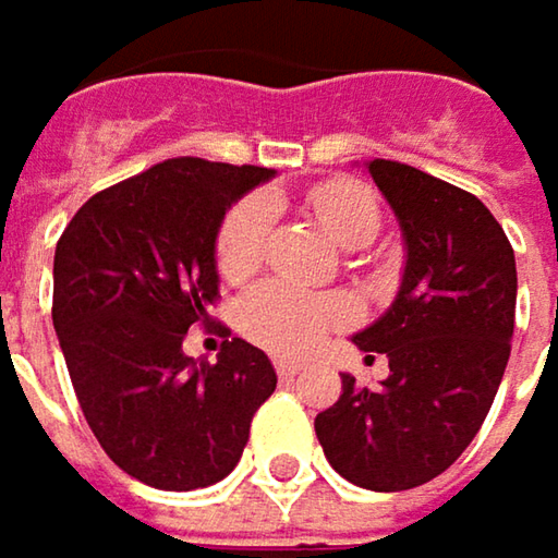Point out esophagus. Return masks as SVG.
<instances>
[{
  "mask_svg": "<svg viewBox=\"0 0 558 558\" xmlns=\"http://www.w3.org/2000/svg\"><path fill=\"white\" fill-rule=\"evenodd\" d=\"M272 365H276V375H279V378H295L301 372L299 362H286V359H276Z\"/></svg>",
  "mask_w": 558,
  "mask_h": 558,
  "instance_id": "1",
  "label": "esophagus"
}]
</instances>
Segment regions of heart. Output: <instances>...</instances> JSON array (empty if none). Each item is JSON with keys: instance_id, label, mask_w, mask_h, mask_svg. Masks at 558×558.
<instances>
[{"instance_id": "obj_1", "label": "heart", "mask_w": 558, "mask_h": 558, "mask_svg": "<svg viewBox=\"0 0 558 558\" xmlns=\"http://www.w3.org/2000/svg\"><path fill=\"white\" fill-rule=\"evenodd\" d=\"M307 206L317 221L345 247L368 244L380 228V206L375 193L352 180H324L307 190ZM272 231V203L266 196H247L221 221L216 241V263L228 282L251 279L263 263L266 241ZM349 317V304L304 292L292 282H269L251 292L241 304V330L247 337L279 352L301 355L320 337Z\"/></svg>"}]
</instances>
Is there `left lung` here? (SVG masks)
Here are the masks:
<instances>
[{"mask_svg":"<svg viewBox=\"0 0 558 558\" xmlns=\"http://www.w3.org/2000/svg\"><path fill=\"white\" fill-rule=\"evenodd\" d=\"M400 221L407 266L393 304L352 342L390 375L339 400L314 432L330 466L372 493H403L445 473L496 400L514 333L518 269L496 216L466 190L400 161H368Z\"/></svg>","mask_w":558,"mask_h":558,"instance_id":"left-lung-1","label":"left lung"}]
</instances>
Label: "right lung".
I'll return each mask as SVG.
<instances>
[{
    "label": "right lung",
    "instance_id": "1",
    "mask_svg": "<svg viewBox=\"0 0 558 558\" xmlns=\"http://www.w3.org/2000/svg\"><path fill=\"white\" fill-rule=\"evenodd\" d=\"M276 171L168 158L95 193L53 257V327L78 407L123 473L165 493L225 480L276 390L266 352L225 339L216 365L183 355L213 324L225 213Z\"/></svg>",
    "mask_w": 558,
    "mask_h": 558
}]
</instances>
